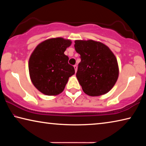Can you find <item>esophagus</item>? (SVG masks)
I'll use <instances>...</instances> for the list:
<instances>
[{"instance_id":"esophagus-1","label":"esophagus","mask_w":146,"mask_h":146,"mask_svg":"<svg viewBox=\"0 0 146 146\" xmlns=\"http://www.w3.org/2000/svg\"><path fill=\"white\" fill-rule=\"evenodd\" d=\"M74 68H75V73H76V71H77V66H76V65H75V66H74Z\"/></svg>"}]
</instances>
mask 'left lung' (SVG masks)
Listing matches in <instances>:
<instances>
[{
    "mask_svg": "<svg viewBox=\"0 0 146 146\" xmlns=\"http://www.w3.org/2000/svg\"><path fill=\"white\" fill-rule=\"evenodd\" d=\"M74 46L80 55L76 76L84 92L91 97L108 93L119 74L114 53L104 44L93 40H76Z\"/></svg>",
    "mask_w": 146,
    "mask_h": 146,
    "instance_id": "8db88e82",
    "label": "left lung"
}]
</instances>
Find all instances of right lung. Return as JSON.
I'll return each mask as SVG.
<instances>
[{
  "label": "right lung",
  "mask_w": 146,
  "mask_h": 146,
  "mask_svg": "<svg viewBox=\"0 0 146 146\" xmlns=\"http://www.w3.org/2000/svg\"><path fill=\"white\" fill-rule=\"evenodd\" d=\"M72 42L62 37L49 38L37 45L29 59V76L37 90L48 96L64 91L75 69L68 64L64 51Z\"/></svg>",
  "instance_id": "add662e5"
}]
</instances>
